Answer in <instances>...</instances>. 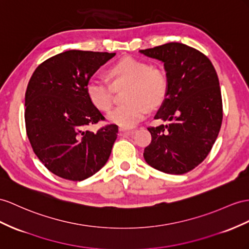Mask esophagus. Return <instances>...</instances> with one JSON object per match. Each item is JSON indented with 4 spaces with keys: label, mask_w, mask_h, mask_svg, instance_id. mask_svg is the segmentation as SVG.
<instances>
[{
    "label": "esophagus",
    "mask_w": 249,
    "mask_h": 249,
    "mask_svg": "<svg viewBox=\"0 0 249 249\" xmlns=\"http://www.w3.org/2000/svg\"><path fill=\"white\" fill-rule=\"evenodd\" d=\"M119 131H120V135L121 136H125V135H132V133H135V130L133 129H128V128H125V127H119Z\"/></svg>",
    "instance_id": "esophagus-1"
}]
</instances>
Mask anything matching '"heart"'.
Instances as JSON below:
<instances>
[{
    "instance_id": "1",
    "label": "heart",
    "mask_w": 249,
    "mask_h": 249,
    "mask_svg": "<svg viewBox=\"0 0 249 249\" xmlns=\"http://www.w3.org/2000/svg\"><path fill=\"white\" fill-rule=\"evenodd\" d=\"M112 86L119 88L128 85L126 104L114 108L107 114V120L121 127H132L146 117L149 106L155 107L163 101L167 83L160 70L132 58H126L114 64L107 71ZM86 93L92 105L100 110L110 109L113 90L110 85L99 79L89 80Z\"/></svg>"
}]
</instances>
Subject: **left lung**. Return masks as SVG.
<instances>
[{"mask_svg":"<svg viewBox=\"0 0 249 249\" xmlns=\"http://www.w3.org/2000/svg\"><path fill=\"white\" fill-rule=\"evenodd\" d=\"M161 61L167 89L156 120L167 124L148 127L151 142L146 163L170 175H183L204 161L218 138L223 108L220 83L206 55L182 43L140 50Z\"/></svg>","mask_w":249,"mask_h":249,"instance_id":"1","label":"left lung"}]
</instances>
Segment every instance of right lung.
<instances>
[{
  "instance_id": "obj_1",
  "label": "right lung",
  "mask_w": 249,
  "mask_h": 249,
  "mask_svg": "<svg viewBox=\"0 0 249 249\" xmlns=\"http://www.w3.org/2000/svg\"><path fill=\"white\" fill-rule=\"evenodd\" d=\"M114 55L68 50L43 62L29 80L25 93L29 142L44 166L63 179L85 180L109 159L118 126L85 130L105 119L89 101L86 85Z\"/></svg>"
}]
</instances>
